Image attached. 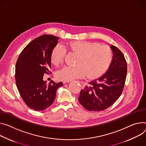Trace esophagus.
<instances>
[{
    "label": "esophagus",
    "instance_id": "obj_1",
    "mask_svg": "<svg viewBox=\"0 0 146 146\" xmlns=\"http://www.w3.org/2000/svg\"><path fill=\"white\" fill-rule=\"evenodd\" d=\"M77 82L79 83V84H80V86L81 87H82V86H83V82H79V81H77Z\"/></svg>",
    "mask_w": 146,
    "mask_h": 146
}]
</instances>
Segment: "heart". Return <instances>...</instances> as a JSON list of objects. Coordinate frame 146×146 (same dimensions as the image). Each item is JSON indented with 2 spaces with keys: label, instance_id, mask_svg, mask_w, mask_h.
<instances>
[{
  "label": "heart",
  "instance_id": "1",
  "mask_svg": "<svg viewBox=\"0 0 146 146\" xmlns=\"http://www.w3.org/2000/svg\"><path fill=\"white\" fill-rule=\"evenodd\" d=\"M66 48L77 57L75 66H66L56 73L57 78L61 81L69 82L86 75L90 78L98 77L109 67L113 58L112 50L109 46L96 42L73 41L66 44ZM66 54L65 49L57 45L52 52V63L55 66L62 64Z\"/></svg>",
  "mask_w": 146,
  "mask_h": 146
}]
</instances>
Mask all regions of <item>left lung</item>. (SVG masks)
Wrapping results in <instances>:
<instances>
[{"label": "left lung", "instance_id": "obj_1", "mask_svg": "<svg viewBox=\"0 0 146 146\" xmlns=\"http://www.w3.org/2000/svg\"><path fill=\"white\" fill-rule=\"evenodd\" d=\"M113 58L110 68L104 75L88 83L81 90L78 101L90 111L107 109L121 96L127 74V63L123 53L114 45L111 46Z\"/></svg>", "mask_w": 146, "mask_h": 146}]
</instances>
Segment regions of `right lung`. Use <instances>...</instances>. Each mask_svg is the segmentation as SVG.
I'll list each match as a JSON object with an SVG mask.
<instances>
[{
	"label": "right lung",
	"instance_id": "right-lung-1",
	"mask_svg": "<svg viewBox=\"0 0 146 146\" xmlns=\"http://www.w3.org/2000/svg\"><path fill=\"white\" fill-rule=\"evenodd\" d=\"M59 38L52 35L39 36L26 46L16 64L15 78L19 93L28 107L42 111L54 102L57 89L63 83L46 84L44 74L51 73V54Z\"/></svg>",
	"mask_w": 146,
	"mask_h": 146
}]
</instances>
